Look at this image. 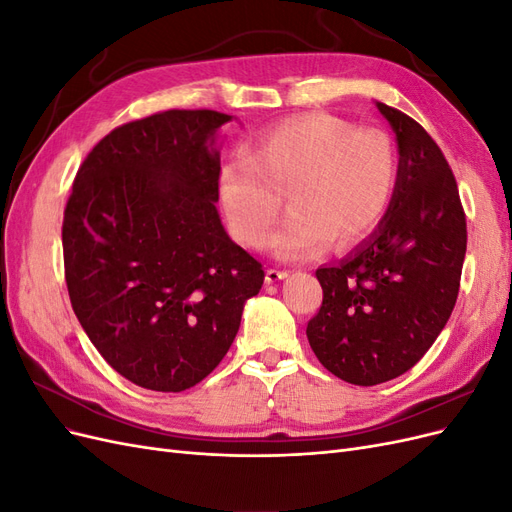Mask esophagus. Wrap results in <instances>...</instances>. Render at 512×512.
I'll return each mask as SVG.
<instances>
[{
	"label": "esophagus",
	"mask_w": 512,
	"mask_h": 512,
	"mask_svg": "<svg viewBox=\"0 0 512 512\" xmlns=\"http://www.w3.org/2000/svg\"><path fill=\"white\" fill-rule=\"evenodd\" d=\"M288 277V271H282V269H267V275H265V282L267 284H275L280 280H286Z\"/></svg>",
	"instance_id": "obj_1"
}]
</instances>
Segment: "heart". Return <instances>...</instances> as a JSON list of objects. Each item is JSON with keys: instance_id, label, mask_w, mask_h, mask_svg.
<instances>
[{"instance_id": "1", "label": "heart", "mask_w": 512, "mask_h": 512, "mask_svg": "<svg viewBox=\"0 0 512 512\" xmlns=\"http://www.w3.org/2000/svg\"><path fill=\"white\" fill-rule=\"evenodd\" d=\"M397 188V151L378 128L309 113L256 136L250 158L228 160L220 200L230 232L265 247L289 192L293 211L271 240L282 260L320 256L361 243L389 211Z\"/></svg>"}]
</instances>
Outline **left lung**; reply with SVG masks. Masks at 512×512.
<instances>
[{
    "instance_id": "obj_1",
    "label": "left lung",
    "mask_w": 512,
    "mask_h": 512,
    "mask_svg": "<svg viewBox=\"0 0 512 512\" xmlns=\"http://www.w3.org/2000/svg\"><path fill=\"white\" fill-rule=\"evenodd\" d=\"M397 136L393 203L354 254L316 271L322 305L307 339L333 376L374 386L406 374L457 303L468 230L457 181L421 123L378 102Z\"/></svg>"
}]
</instances>
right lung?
<instances>
[{
	"label": "right lung",
	"instance_id": "obj_1",
	"mask_svg": "<svg viewBox=\"0 0 512 512\" xmlns=\"http://www.w3.org/2000/svg\"><path fill=\"white\" fill-rule=\"evenodd\" d=\"M232 117L164 111L108 132L87 153L64 211L70 303L126 380L181 393L220 365L265 271L230 241L215 203V132Z\"/></svg>",
	"mask_w": 512,
	"mask_h": 512
}]
</instances>
